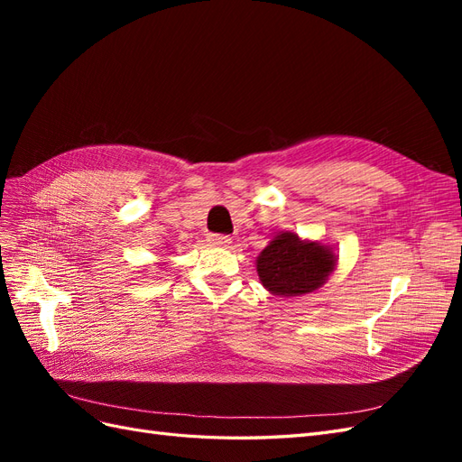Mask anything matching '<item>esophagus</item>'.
<instances>
[{"instance_id": "34e87169", "label": "esophagus", "mask_w": 462, "mask_h": 462, "mask_svg": "<svg viewBox=\"0 0 462 462\" xmlns=\"http://www.w3.org/2000/svg\"><path fill=\"white\" fill-rule=\"evenodd\" d=\"M208 243L214 245V246H229V245H231V236H226V235H209V236H208Z\"/></svg>"}]
</instances>
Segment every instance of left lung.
<instances>
[{"mask_svg": "<svg viewBox=\"0 0 462 462\" xmlns=\"http://www.w3.org/2000/svg\"><path fill=\"white\" fill-rule=\"evenodd\" d=\"M337 260L333 246L282 231L256 258V272L265 291L289 299L318 291L337 268Z\"/></svg>", "mask_w": 462, "mask_h": 462, "instance_id": "1", "label": "left lung"}]
</instances>
